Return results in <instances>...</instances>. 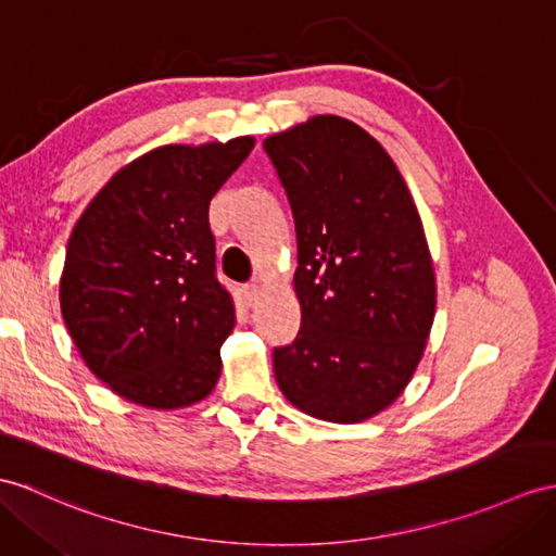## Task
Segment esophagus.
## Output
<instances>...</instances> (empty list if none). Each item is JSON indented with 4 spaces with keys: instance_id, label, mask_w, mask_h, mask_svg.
Returning <instances> with one entry per match:
<instances>
[{
    "instance_id": "obj_1",
    "label": "esophagus",
    "mask_w": 556,
    "mask_h": 556,
    "mask_svg": "<svg viewBox=\"0 0 556 556\" xmlns=\"http://www.w3.org/2000/svg\"><path fill=\"white\" fill-rule=\"evenodd\" d=\"M262 300V288L260 286H248L245 288V302L250 304V306H256V302Z\"/></svg>"
}]
</instances>
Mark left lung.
Masks as SVG:
<instances>
[{"mask_svg":"<svg viewBox=\"0 0 556 556\" xmlns=\"http://www.w3.org/2000/svg\"><path fill=\"white\" fill-rule=\"evenodd\" d=\"M296 231L302 328L274 351L294 408L337 425L380 415L422 361L437 276L396 162L368 131L316 115L264 141Z\"/></svg>","mask_w":556,"mask_h":556,"instance_id":"1","label":"left lung"}]
</instances>
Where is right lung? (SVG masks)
Segmentation results:
<instances>
[{"mask_svg": "<svg viewBox=\"0 0 556 556\" xmlns=\"http://www.w3.org/2000/svg\"><path fill=\"white\" fill-rule=\"evenodd\" d=\"M252 137L160 146L113 174L65 250L61 314L87 368L143 408L212 394L233 300L214 276L210 200Z\"/></svg>", "mask_w": 556, "mask_h": 556, "instance_id": "add662e5", "label": "right lung"}]
</instances>
